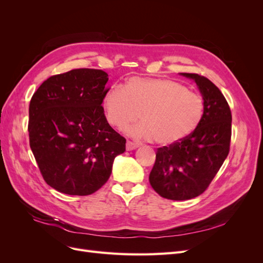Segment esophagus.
<instances>
[{
  "mask_svg": "<svg viewBox=\"0 0 263 263\" xmlns=\"http://www.w3.org/2000/svg\"><path fill=\"white\" fill-rule=\"evenodd\" d=\"M140 145L139 144H137V142H133V141H127V144H126V149L127 150H134V149H136V148H138Z\"/></svg>",
  "mask_w": 263,
  "mask_h": 263,
  "instance_id": "1",
  "label": "esophagus"
}]
</instances>
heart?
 Instances as JSON below:
<instances>
[{"instance_id": "heart-1", "label": "heart", "mask_w": 263, "mask_h": 263, "mask_svg": "<svg viewBox=\"0 0 263 263\" xmlns=\"http://www.w3.org/2000/svg\"><path fill=\"white\" fill-rule=\"evenodd\" d=\"M109 125L118 129L142 119L126 132L133 137L155 139L168 146L186 138L204 117L205 105L200 94L165 79L130 78L123 86H112L103 97Z\"/></svg>"}]
</instances>
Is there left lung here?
<instances>
[{"label": "left lung", "mask_w": 263, "mask_h": 263, "mask_svg": "<svg viewBox=\"0 0 263 263\" xmlns=\"http://www.w3.org/2000/svg\"><path fill=\"white\" fill-rule=\"evenodd\" d=\"M181 76L196 83L204 101V117L190 136L158 148L149 174L156 192L174 201L196 197L209 187L228 156L232 137V112L218 87L200 74Z\"/></svg>", "instance_id": "8db88e82"}]
</instances>
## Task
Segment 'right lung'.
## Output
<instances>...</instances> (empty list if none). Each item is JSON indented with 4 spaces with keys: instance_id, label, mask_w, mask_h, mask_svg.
<instances>
[{
    "instance_id": "1",
    "label": "right lung",
    "mask_w": 263,
    "mask_h": 263,
    "mask_svg": "<svg viewBox=\"0 0 263 263\" xmlns=\"http://www.w3.org/2000/svg\"><path fill=\"white\" fill-rule=\"evenodd\" d=\"M107 81L102 70L74 69L47 79L30 100V149L47 184L61 193L97 192L126 149L102 106Z\"/></svg>"
}]
</instances>
